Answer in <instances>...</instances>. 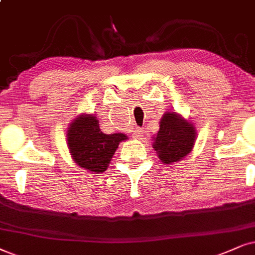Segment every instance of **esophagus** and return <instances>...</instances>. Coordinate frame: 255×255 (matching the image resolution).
Returning a JSON list of instances; mask_svg holds the SVG:
<instances>
[{
	"label": "esophagus",
	"instance_id": "1",
	"mask_svg": "<svg viewBox=\"0 0 255 255\" xmlns=\"http://www.w3.org/2000/svg\"><path fill=\"white\" fill-rule=\"evenodd\" d=\"M143 134V129L141 127H135V129H134V133H133V135H134V137H141V135Z\"/></svg>",
	"mask_w": 255,
	"mask_h": 255
}]
</instances>
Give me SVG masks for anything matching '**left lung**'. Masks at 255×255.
Wrapping results in <instances>:
<instances>
[{
	"label": "left lung",
	"mask_w": 255,
	"mask_h": 255,
	"mask_svg": "<svg viewBox=\"0 0 255 255\" xmlns=\"http://www.w3.org/2000/svg\"><path fill=\"white\" fill-rule=\"evenodd\" d=\"M195 128L175 113L167 112L160 122V129L154 137L153 148L166 165L180 161L194 146Z\"/></svg>",
	"instance_id": "1"
}]
</instances>
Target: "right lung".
Returning <instances> with one entry per match:
<instances>
[{"label": "right lung", "mask_w": 255, "mask_h": 255, "mask_svg": "<svg viewBox=\"0 0 255 255\" xmlns=\"http://www.w3.org/2000/svg\"><path fill=\"white\" fill-rule=\"evenodd\" d=\"M127 138L125 134H105L99 120L93 115L74 119L67 134L70 153L75 162L89 172L102 173L107 169L119 143Z\"/></svg>", "instance_id": "1"}]
</instances>
